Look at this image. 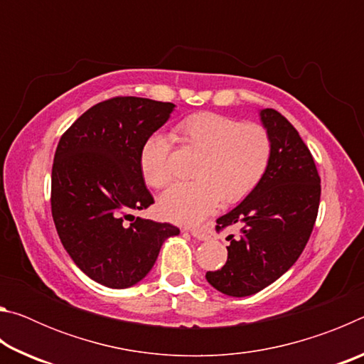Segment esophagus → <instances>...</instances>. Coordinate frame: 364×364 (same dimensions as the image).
I'll use <instances>...</instances> for the list:
<instances>
[{
  "label": "esophagus",
  "instance_id": "1",
  "mask_svg": "<svg viewBox=\"0 0 364 364\" xmlns=\"http://www.w3.org/2000/svg\"><path fill=\"white\" fill-rule=\"evenodd\" d=\"M191 234H193L194 237L199 239V241H208V239H212V236H213V232L208 226L193 228V230H191Z\"/></svg>",
  "mask_w": 364,
  "mask_h": 364
}]
</instances>
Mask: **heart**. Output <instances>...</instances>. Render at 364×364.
<instances>
[{
	"label": "heart",
	"instance_id": "heart-1",
	"mask_svg": "<svg viewBox=\"0 0 364 364\" xmlns=\"http://www.w3.org/2000/svg\"><path fill=\"white\" fill-rule=\"evenodd\" d=\"M178 138L189 151L199 152L194 181L178 183L159 200L164 218L196 225L226 202L241 200L255 189L268 168L273 139L268 128L257 122H239L217 112L189 115L176 127ZM171 139L162 132L149 134L141 147L139 165L152 188L171 183Z\"/></svg>",
	"mask_w": 364,
	"mask_h": 364
}]
</instances>
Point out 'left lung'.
Returning a JSON list of instances; mask_svg holds the SVG:
<instances>
[{"label":"left lung","instance_id":"left-lung-1","mask_svg":"<svg viewBox=\"0 0 364 364\" xmlns=\"http://www.w3.org/2000/svg\"><path fill=\"white\" fill-rule=\"evenodd\" d=\"M273 152L260 183L231 212L217 220V232L232 225L228 260L205 278L217 291L247 297L281 278L304 252L318 217L321 178L299 132L274 109L260 112Z\"/></svg>","mask_w":364,"mask_h":364}]
</instances>
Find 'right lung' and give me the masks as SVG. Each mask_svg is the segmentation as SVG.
<instances>
[{"label":"right lung","mask_w":364,"mask_h":364,"mask_svg":"<svg viewBox=\"0 0 364 364\" xmlns=\"http://www.w3.org/2000/svg\"><path fill=\"white\" fill-rule=\"evenodd\" d=\"M175 104L117 96L96 104L67 128L54 154L51 213L60 242L91 279L112 289L149 273L170 223L134 217L154 204L139 154Z\"/></svg>","instance_id":"right-lung-1"}]
</instances>
